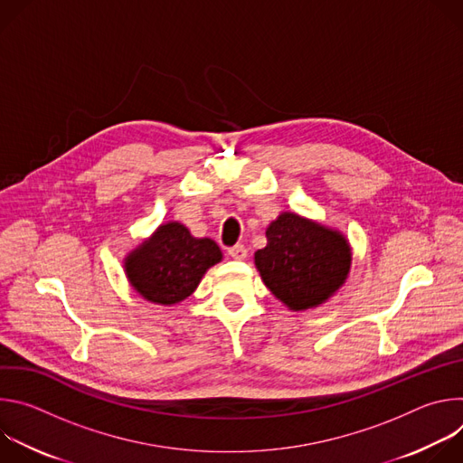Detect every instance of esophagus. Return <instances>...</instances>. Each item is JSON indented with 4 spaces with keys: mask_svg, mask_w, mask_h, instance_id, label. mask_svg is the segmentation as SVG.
Returning <instances> with one entry per match:
<instances>
[{
    "mask_svg": "<svg viewBox=\"0 0 463 463\" xmlns=\"http://www.w3.org/2000/svg\"><path fill=\"white\" fill-rule=\"evenodd\" d=\"M229 256L234 258V260H245L247 258V249L243 245H234L229 249Z\"/></svg>",
    "mask_w": 463,
    "mask_h": 463,
    "instance_id": "1",
    "label": "esophagus"
}]
</instances>
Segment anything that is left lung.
<instances>
[{
    "label": "left lung",
    "instance_id": "1",
    "mask_svg": "<svg viewBox=\"0 0 463 463\" xmlns=\"http://www.w3.org/2000/svg\"><path fill=\"white\" fill-rule=\"evenodd\" d=\"M266 238L268 245L254 252V266L288 309L318 307L345 286L352 247L341 231L286 211L269 223Z\"/></svg>",
    "mask_w": 463,
    "mask_h": 463
}]
</instances>
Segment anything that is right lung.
Wrapping results in <instances>:
<instances>
[{
    "label": "right lung",
    "mask_w": 463,
    "mask_h": 463,
    "mask_svg": "<svg viewBox=\"0 0 463 463\" xmlns=\"http://www.w3.org/2000/svg\"><path fill=\"white\" fill-rule=\"evenodd\" d=\"M222 258L214 240L194 238L183 223L166 222L124 256V273L146 302L175 306L195 291Z\"/></svg>",
    "instance_id": "right-lung-1"
}]
</instances>
